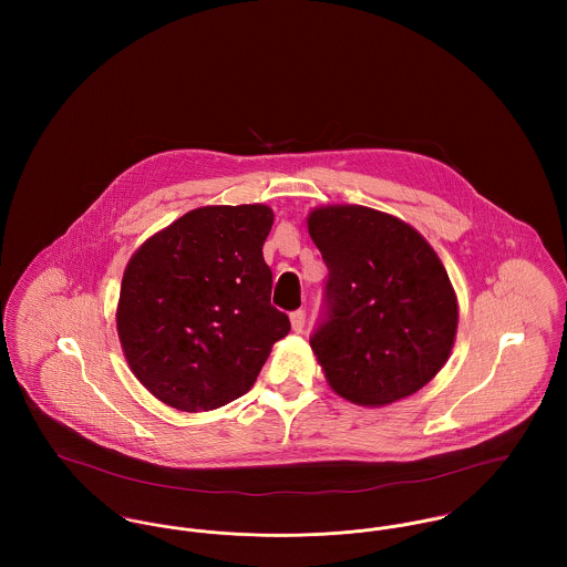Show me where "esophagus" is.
Segmentation results:
<instances>
[{"mask_svg": "<svg viewBox=\"0 0 567 567\" xmlns=\"http://www.w3.org/2000/svg\"><path fill=\"white\" fill-rule=\"evenodd\" d=\"M290 324H292V331L301 333L303 331V324H306V312L303 310H297L290 315Z\"/></svg>", "mask_w": 567, "mask_h": 567, "instance_id": "34e87169", "label": "esophagus"}]
</instances>
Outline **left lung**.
<instances>
[{"label": "left lung", "instance_id": "left-lung-1", "mask_svg": "<svg viewBox=\"0 0 567 567\" xmlns=\"http://www.w3.org/2000/svg\"><path fill=\"white\" fill-rule=\"evenodd\" d=\"M323 255L327 319L312 351L336 395L351 404H395L447 362L458 299L443 261L404 220L362 205L308 214Z\"/></svg>", "mask_w": 567, "mask_h": 567}]
</instances>
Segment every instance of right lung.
Wrapping results in <instances>:
<instances>
[{"instance_id": "add662e5", "label": "right lung", "mask_w": 567, "mask_h": 567, "mask_svg": "<svg viewBox=\"0 0 567 567\" xmlns=\"http://www.w3.org/2000/svg\"><path fill=\"white\" fill-rule=\"evenodd\" d=\"M272 220L261 203L207 205L131 255L117 336L133 375L163 404L207 412L243 398L290 331L270 306L261 255Z\"/></svg>"}]
</instances>
